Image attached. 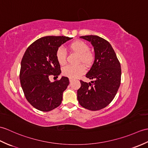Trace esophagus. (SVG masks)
Wrapping results in <instances>:
<instances>
[{
    "label": "esophagus",
    "mask_w": 148,
    "mask_h": 148,
    "mask_svg": "<svg viewBox=\"0 0 148 148\" xmlns=\"http://www.w3.org/2000/svg\"><path fill=\"white\" fill-rule=\"evenodd\" d=\"M73 81V78H69V81H70V82H71Z\"/></svg>",
    "instance_id": "esophagus-1"
}]
</instances>
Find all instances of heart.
Segmentation results:
<instances>
[{"instance_id":"heart-1","label":"heart","mask_w":148,"mask_h":148,"mask_svg":"<svg viewBox=\"0 0 148 148\" xmlns=\"http://www.w3.org/2000/svg\"><path fill=\"white\" fill-rule=\"evenodd\" d=\"M69 49L79 55V62L83 63L86 66L90 67L95 61V55L90 51L88 45L81 40L74 41L69 45ZM57 59L60 65H64L66 62L67 51L63 47H59L56 52ZM86 71L84 65L77 66L67 65L64 67L62 73L64 75L70 78H77L83 74Z\"/></svg>"}]
</instances>
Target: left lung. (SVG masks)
<instances>
[{
  "mask_svg": "<svg viewBox=\"0 0 148 148\" xmlns=\"http://www.w3.org/2000/svg\"><path fill=\"white\" fill-rule=\"evenodd\" d=\"M80 38L90 42L94 47L95 61L86 75L93 81L89 83L80 81L77 99L82 107L97 111L108 106L115 98L121 84V64L108 41L97 35Z\"/></svg>",
  "mask_w": 148,
  "mask_h": 148,
  "instance_id": "8db88e82",
  "label": "left lung"
}]
</instances>
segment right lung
<instances>
[{
  "label": "right lung",
  "instance_id": "add662e5",
  "mask_svg": "<svg viewBox=\"0 0 148 148\" xmlns=\"http://www.w3.org/2000/svg\"><path fill=\"white\" fill-rule=\"evenodd\" d=\"M67 36H44L36 40L26 49L21 63L20 82L25 97L36 109L49 112L58 107L63 92L69 84L67 77L51 82L50 76L61 73L57 59V49L67 41Z\"/></svg>",
  "mask_w": 148,
  "mask_h": 148
}]
</instances>
